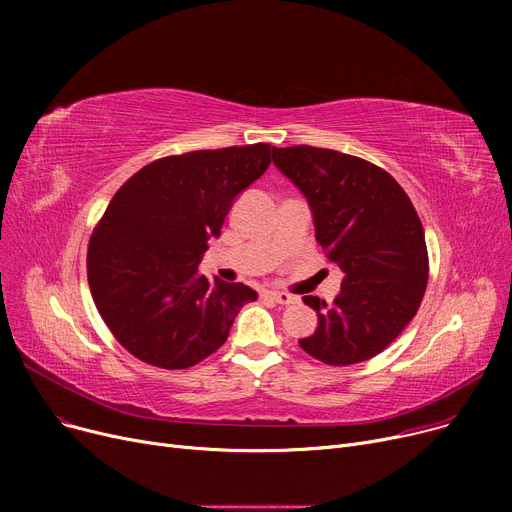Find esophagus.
I'll return each mask as SVG.
<instances>
[{
    "mask_svg": "<svg viewBox=\"0 0 512 512\" xmlns=\"http://www.w3.org/2000/svg\"><path fill=\"white\" fill-rule=\"evenodd\" d=\"M265 297L270 299V301H274V303H278V305H290V303H294V297H292V294H288V292H280V290H267V292H265Z\"/></svg>",
    "mask_w": 512,
    "mask_h": 512,
    "instance_id": "1",
    "label": "esophagus"
}]
</instances>
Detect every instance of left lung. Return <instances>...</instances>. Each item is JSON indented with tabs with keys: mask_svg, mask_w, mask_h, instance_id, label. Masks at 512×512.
<instances>
[{
	"mask_svg": "<svg viewBox=\"0 0 512 512\" xmlns=\"http://www.w3.org/2000/svg\"><path fill=\"white\" fill-rule=\"evenodd\" d=\"M272 157L305 195L315 238L344 274L332 305L303 297L317 330L299 344L326 365L367 361L421 305L429 261L419 215L402 186L361 157L311 145L274 147Z\"/></svg>",
	"mask_w": 512,
	"mask_h": 512,
	"instance_id": "1",
	"label": "left lung"
}]
</instances>
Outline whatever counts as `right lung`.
Returning <instances> with one entry per match:
<instances>
[{
	"instance_id": "add662e5",
	"label": "right lung",
	"mask_w": 512,
	"mask_h": 512,
	"mask_svg": "<svg viewBox=\"0 0 512 512\" xmlns=\"http://www.w3.org/2000/svg\"><path fill=\"white\" fill-rule=\"evenodd\" d=\"M272 149L161 157L120 186L91 234L87 278L105 326L130 355L161 369L193 367L257 301L240 282H207L199 263L234 199L272 164Z\"/></svg>"
}]
</instances>
